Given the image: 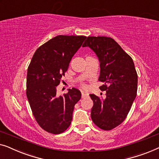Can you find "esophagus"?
Returning <instances> with one entry per match:
<instances>
[{
	"label": "esophagus",
	"instance_id": "34e87169",
	"mask_svg": "<svg viewBox=\"0 0 159 159\" xmlns=\"http://www.w3.org/2000/svg\"><path fill=\"white\" fill-rule=\"evenodd\" d=\"M81 94H82V98H84V97H86V96H87L88 94H87V93H84V91H82L81 92Z\"/></svg>",
	"mask_w": 159,
	"mask_h": 159
}]
</instances>
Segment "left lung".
Wrapping results in <instances>:
<instances>
[{"label":"left lung","instance_id":"8db88e82","mask_svg":"<svg viewBox=\"0 0 159 159\" xmlns=\"http://www.w3.org/2000/svg\"><path fill=\"white\" fill-rule=\"evenodd\" d=\"M83 47H89L100 62L99 87L106 98L90 94L93 105L91 120L97 127L110 130L126 118L136 97L138 74L133 60L111 37H88Z\"/></svg>","mask_w":159,"mask_h":159}]
</instances>
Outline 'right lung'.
Listing matches in <instances>:
<instances>
[{"instance_id": "obj_1", "label": "right lung", "mask_w": 159, "mask_h": 159, "mask_svg": "<svg viewBox=\"0 0 159 159\" xmlns=\"http://www.w3.org/2000/svg\"><path fill=\"white\" fill-rule=\"evenodd\" d=\"M85 36L58 35L36 50L27 70L26 97L36 121L44 130L60 134L72 121L74 106L81 98L77 89L57 97V86Z\"/></svg>"}]
</instances>
